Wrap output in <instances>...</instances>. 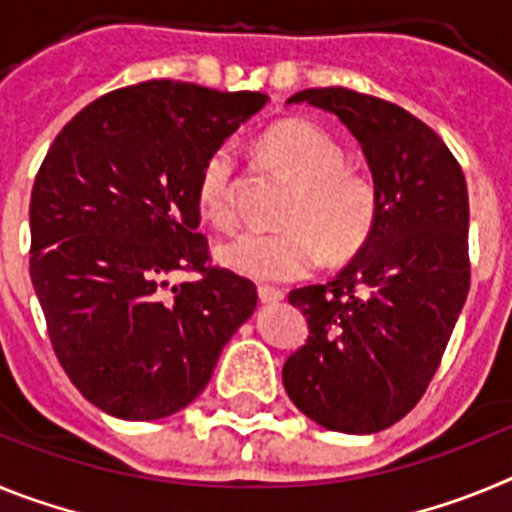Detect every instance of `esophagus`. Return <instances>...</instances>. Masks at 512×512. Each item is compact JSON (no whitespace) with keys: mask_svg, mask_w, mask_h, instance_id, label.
<instances>
[{"mask_svg":"<svg viewBox=\"0 0 512 512\" xmlns=\"http://www.w3.org/2000/svg\"><path fill=\"white\" fill-rule=\"evenodd\" d=\"M259 300L264 302V305H274V302L284 300V292H279V289L274 287H259Z\"/></svg>","mask_w":512,"mask_h":512,"instance_id":"34e87169","label":"esophagus"}]
</instances>
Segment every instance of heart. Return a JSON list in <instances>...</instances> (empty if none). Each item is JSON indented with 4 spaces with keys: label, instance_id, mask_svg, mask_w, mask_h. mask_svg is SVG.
<instances>
[{
    "label": "heart",
    "instance_id": "1",
    "mask_svg": "<svg viewBox=\"0 0 512 512\" xmlns=\"http://www.w3.org/2000/svg\"><path fill=\"white\" fill-rule=\"evenodd\" d=\"M259 148L266 164L292 182L279 212L284 228L223 243L220 264L259 282H292L320 269L328 256L346 261L364 251L377 230L382 197L369 176L348 169L336 140L307 120H282L261 135ZM235 192V153L220 146L202 164L197 210L215 228L233 230Z\"/></svg>",
    "mask_w": 512,
    "mask_h": 512
}]
</instances>
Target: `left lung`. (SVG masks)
Listing matches in <instances>:
<instances>
[{
	"instance_id": "8db88e82",
	"label": "left lung",
	"mask_w": 512,
	"mask_h": 512,
	"mask_svg": "<svg viewBox=\"0 0 512 512\" xmlns=\"http://www.w3.org/2000/svg\"><path fill=\"white\" fill-rule=\"evenodd\" d=\"M289 102L333 112L354 133L382 212L333 282L289 292L310 336L284 361V390L328 431L377 433L418 405L467 302V182L446 143L387 99L325 87Z\"/></svg>"
}]
</instances>
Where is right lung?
<instances>
[{
    "label": "right lung",
    "instance_id": "add662e5",
    "mask_svg": "<svg viewBox=\"0 0 512 512\" xmlns=\"http://www.w3.org/2000/svg\"><path fill=\"white\" fill-rule=\"evenodd\" d=\"M266 104L151 79L87 104L56 135L30 197V279L76 390L122 420H158L207 387L256 310V287L210 264L197 179ZM201 277L168 289L165 277Z\"/></svg>",
    "mask_w": 512,
    "mask_h": 512
}]
</instances>
